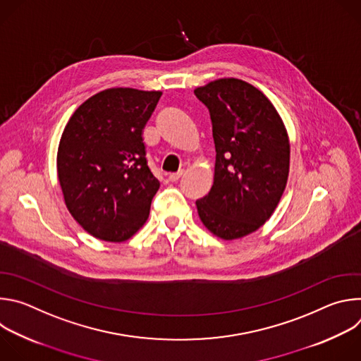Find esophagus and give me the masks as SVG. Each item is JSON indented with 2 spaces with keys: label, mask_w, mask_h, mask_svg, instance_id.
I'll return each mask as SVG.
<instances>
[{
  "label": "esophagus",
  "mask_w": 361,
  "mask_h": 361,
  "mask_svg": "<svg viewBox=\"0 0 361 361\" xmlns=\"http://www.w3.org/2000/svg\"><path fill=\"white\" fill-rule=\"evenodd\" d=\"M184 174V171L181 170V171H178V173H173V174H170L169 176V180L171 181V183H176V181H178L180 178H181V176Z\"/></svg>",
  "instance_id": "esophagus-1"
}]
</instances>
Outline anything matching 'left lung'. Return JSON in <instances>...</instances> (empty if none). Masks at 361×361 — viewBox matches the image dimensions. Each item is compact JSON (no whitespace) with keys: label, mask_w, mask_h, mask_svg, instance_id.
Masks as SVG:
<instances>
[{"label":"left lung","mask_w":361,"mask_h":361,"mask_svg":"<svg viewBox=\"0 0 361 361\" xmlns=\"http://www.w3.org/2000/svg\"><path fill=\"white\" fill-rule=\"evenodd\" d=\"M209 109L216 144L214 183L195 201L202 224L233 240L260 228L287 184L290 142L270 99L251 84L221 78L194 90Z\"/></svg>","instance_id":"left-lung-1"}]
</instances>
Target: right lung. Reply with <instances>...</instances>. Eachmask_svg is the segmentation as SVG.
Segmentation results:
<instances>
[{
	"instance_id": "add662e5",
	"label": "right lung",
	"mask_w": 361,
	"mask_h": 361,
	"mask_svg": "<svg viewBox=\"0 0 361 361\" xmlns=\"http://www.w3.org/2000/svg\"><path fill=\"white\" fill-rule=\"evenodd\" d=\"M160 91L109 88L75 110L57 154L66 205L91 235L126 241L147 221L160 181L151 173L142 128Z\"/></svg>"
}]
</instances>
